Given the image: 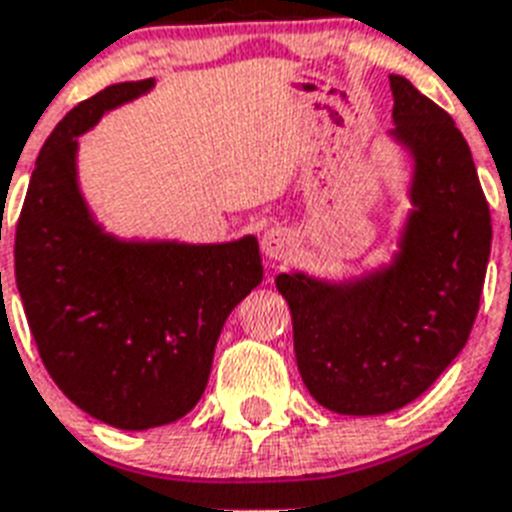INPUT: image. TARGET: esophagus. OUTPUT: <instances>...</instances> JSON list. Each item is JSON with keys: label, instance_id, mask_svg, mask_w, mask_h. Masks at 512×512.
Instances as JSON below:
<instances>
[{"label": "esophagus", "instance_id": "obj_1", "mask_svg": "<svg viewBox=\"0 0 512 512\" xmlns=\"http://www.w3.org/2000/svg\"><path fill=\"white\" fill-rule=\"evenodd\" d=\"M263 255L268 260H286V257L294 255V249H297V239L289 228H281V226H273L268 228L263 234Z\"/></svg>", "mask_w": 512, "mask_h": 512}]
</instances>
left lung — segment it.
<instances>
[{
    "label": "left lung",
    "mask_w": 512,
    "mask_h": 512,
    "mask_svg": "<svg viewBox=\"0 0 512 512\" xmlns=\"http://www.w3.org/2000/svg\"><path fill=\"white\" fill-rule=\"evenodd\" d=\"M386 139L410 162L397 247L378 265L331 278L278 273L292 310L299 376L339 415H384L418 400L468 342L492 218L468 141L405 76H389Z\"/></svg>",
    "instance_id": "obj_1"
}]
</instances>
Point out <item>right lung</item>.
<instances>
[{
    "mask_svg": "<svg viewBox=\"0 0 512 512\" xmlns=\"http://www.w3.org/2000/svg\"><path fill=\"white\" fill-rule=\"evenodd\" d=\"M155 89L107 86L57 123L36 160L15 234V281L49 376L91 418L147 431L205 392L218 336L263 281L252 234L220 244L107 231L78 178V136Z\"/></svg>",
    "mask_w": 512,
    "mask_h": 512,
    "instance_id": "right-lung-1",
    "label": "right lung"
}]
</instances>
